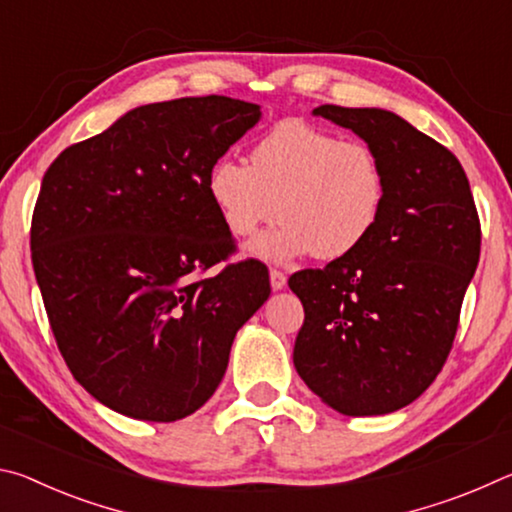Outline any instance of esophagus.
Masks as SVG:
<instances>
[{"label": "esophagus", "mask_w": 512, "mask_h": 512, "mask_svg": "<svg viewBox=\"0 0 512 512\" xmlns=\"http://www.w3.org/2000/svg\"><path fill=\"white\" fill-rule=\"evenodd\" d=\"M271 287L273 291H280L287 287V275H284L280 268H271Z\"/></svg>", "instance_id": "1"}]
</instances>
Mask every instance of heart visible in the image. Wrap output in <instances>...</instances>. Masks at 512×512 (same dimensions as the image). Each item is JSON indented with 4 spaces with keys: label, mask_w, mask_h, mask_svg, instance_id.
<instances>
[{
    "label": "heart",
    "mask_w": 512,
    "mask_h": 512,
    "mask_svg": "<svg viewBox=\"0 0 512 512\" xmlns=\"http://www.w3.org/2000/svg\"><path fill=\"white\" fill-rule=\"evenodd\" d=\"M207 194L237 239L284 221L275 235L257 241L259 255L339 259L377 228L388 183L370 144L343 140L305 119H282L255 142L250 167L230 155L216 160Z\"/></svg>",
    "instance_id": "b5f03b06"
}]
</instances>
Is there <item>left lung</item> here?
Returning a JSON list of instances; mask_svg holds the SVG:
<instances>
[{
	"label": "left lung",
	"mask_w": 512,
	"mask_h": 512,
	"mask_svg": "<svg viewBox=\"0 0 512 512\" xmlns=\"http://www.w3.org/2000/svg\"><path fill=\"white\" fill-rule=\"evenodd\" d=\"M363 137L386 169V205L372 235L289 287L305 307L293 363L320 402L381 415L420 397L443 370L481 255V221L447 146L379 108L318 106Z\"/></svg>",
	"instance_id": "8db88e82"
}]
</instances>
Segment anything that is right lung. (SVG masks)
I'll return each instance as SVG.
<instances>
[{"instance_id": "add662e5", "label": "right lung", "mask_w": 512, "mask_h": 512, "mask_svg": "<svg viewBox=\"0 0 512 512\" xmlns=\"http://www.w3.org/2000/svg\"><path fill=\"white\" fill-rule=\"evenodd\" d=\"M257 119L219 94L149 103L45 171L33 271L69 372L108 409L149 422L201 409L271 293L264 262H228L235 237L207 194L210 167Z\"/></svg>"}]
</instances>
